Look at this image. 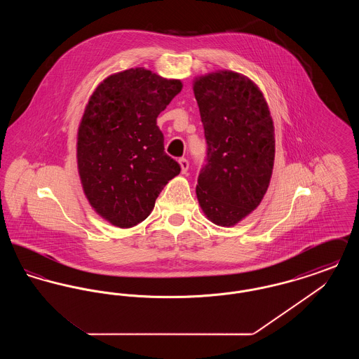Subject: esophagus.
Listing matches in <instances>:
<instances>
[{
  "mask_svg": "<svg viewBox=\"0 0 359 359\" xmlns=\"http://www.w3.org/2000/svg\"><path fill=\"white\" fill-rule=\"evenodd\" d=\"M179 164H180V168H182V173H187L188 167H189L187 158H184V157L179 158Z\"/></svg>",
  "mask_w": 359,
  "mask_h": 359,
  "instance_id": "esophagus-1",
  "label": "esophagus"
}]
</instances>
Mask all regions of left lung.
Masks as SVG:
<instances>
[{
    "label": "left lung",
    "instance_id": "8db88e82",
    "mask_svg": "<svg viewBox=\"0 0 359 359\" xmlns=\"http://www.w3.org/2000/svg\"><path fill=\"white\" fill-rule=\"evenodd\" d=\"M207 142L196 196L207 218L234 226L261 203L274 161L273 121L262 93L233 71L194 83Z\"/></svg>",
    "mask_w": 359,
    "mask_h": 359
}]
</instances>
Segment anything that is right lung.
I'll return each mask as SVG.
<instances>
[{
    "label": "right lung",
    "mask_w": 359,
    "mask_h": 359,
    "mask_svg": "<svg viewBox=\"0 0 359 359\" xmlns=\"http://www.w3.org/2000/svg\"><path fill=\"white\" fill-rule=\"evenodd\" d=\"M182 87L138 67L110 75L90 97L78 130V170L90 205L114 226L147 219L180 173L156 120Z\"/></svg>",
    "instance_id": "add662e5"
}]
</instances>
